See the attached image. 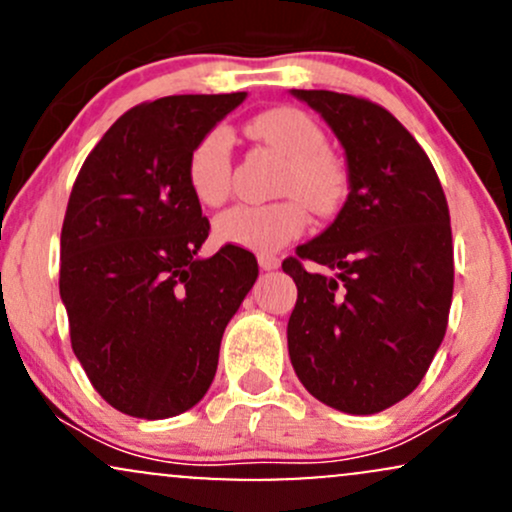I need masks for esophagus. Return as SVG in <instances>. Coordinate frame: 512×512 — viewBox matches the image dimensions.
<instances>
[{
  "label": "esophagus",
  "mask_w": 512,
  "mask_h": 512,
  "mask_svg": "<svg viewBox=\"0 0 512 512\" xmlns=\"http://www.w3.org/2000/svg\"><path fill=\"white\" fill-rule=\"evenodd\" d=\"M257 262H260L262 269H276L281 264V260L276 255H267V252H262V255H257Z\"/></svg>",
  "instance_id": "obj_1"
}]
</instances>
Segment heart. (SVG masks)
<instances>
[{
  "label": "heart",
  "instance_id": "1",
  "mask_svg": "<svg viewBox=\"0 0 512 512\" xmlns=\"http://www.w3.org/2000/svg\"><path fill=\"white\" fill-rule=\"evenodd\" d=\"M248 132L286 158L279 195H291L272 204H238L216 219L214 231L221 243L272 252L298 238L308 226V206L315 214H330L342 202L346 173L327 151L320 125L296 108H274L257 115ZM187 182L207 207H219L231 195L233 156L231 139L223 129H209L197 139L187 158Z\"/></svg>",
  "mask_w": 512,
  "mask_h": 512
}]
</instances>
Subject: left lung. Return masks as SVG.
Segmentation results:
<instances>
[{"label":"left lung","mask_w":512,"mask_h":512,"mask_svg":"<svg viewBox=\"0 0 512 512\" xmlns=\"http://www.w3.org/2000/svg\"><path fill=\"white\" fill-rule=\"evenodd\" d=\"M344 146L349 197L284 272L298 289L289 356L310 395L346 414H378L416 390L452 303V231L426 151L383 105L301 91ZM315 261L332 275L310 273Z\"/></svg>","instance_id":"obj_1"}]
</instances>
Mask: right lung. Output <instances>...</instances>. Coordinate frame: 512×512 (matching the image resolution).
<instances>
[{"mask_svg":"<svg viewBox=\"0 0 512 512\" xmlns=\"http://www.w3.org/2000/svg\"><path fill=\"white\" fill-rule=\"evenodd\" d=\"M245 93L134 105L86 156L60 240V296L88 380L110 407L168 419L207 395L228 320L257 279L238 245L197 257L209 221L187 182L202 134Z\"/></svg>","mask_w":512,"mask_h":512,"instance_id":"1","label":"right lung"}]
</instances>
